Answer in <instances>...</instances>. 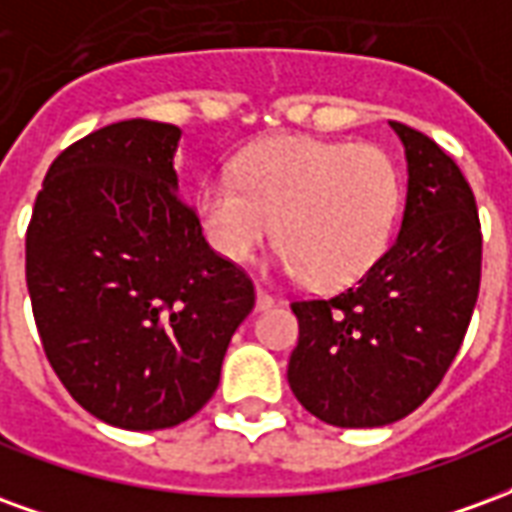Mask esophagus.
Returning a JSON list of instances; mask_svg holds the SVG:
<instances>
[{"label": "esophagus", "mask_w": 512, "mask_h": 512, "mask_svg": "<svg viewBox=\"0 0 512 512\" xmlns=\"http://www.w3.org/2000/svg\"><path fill=\"white\" fill-rule=\"evenodd\" d=\"M277 304V299L271 296V293H266L263 288H257V310L263 312V310H271Z\"/></svg>", "instance_id": "esophagus-1"}]
</instances>
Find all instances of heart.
Listing matches in <instances>:
<instances>
[{"label": "heart", "instance_id": "1", "mask_svg": "<svg viewBox=\"0 0 512 512\" xmlns=\"http://www.w3.org/2000/svg\"><path fill=\"white\" fill-rule=\"evenodd\" d=\"M397 202V167L381 147L279 136L249 147L235 178L205 180L197 213L227 260L244 263L279 235L282 274L343 288L381 257Z\"/></svg>", "mask_w": 512, "mask_h": 512}]
</instances>
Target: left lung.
<instances>
[{"mask_svg": "<svg viewBox=\"0 0 512 512\" xmlns=\"http://www.w3.org/2000/svg\"><path fill=\"white\" fill-rule=\"evenodd\" d=\"M406 147V211L395 244L332 299H299L288 384L337 428L408 417L441 384L480 293L483 235L472 186L430 136L389 123Z\"/></svg>", "mask_w": 512, "mask_h": 512, "instance_id": "8db88e82", "label": "left lung"}]
</instances>
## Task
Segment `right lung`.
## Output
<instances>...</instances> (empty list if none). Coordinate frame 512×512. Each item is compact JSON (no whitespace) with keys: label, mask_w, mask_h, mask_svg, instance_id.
<instances>
[{"label":"right lung","mask_w":512,"mask_h":512,"mask_svg":"<svg viewBox=\"0 0 512 512\" xmlns=\"http://www.w3.org/2000/svg\"><path fill=\"white\" fill-rule=\"evenodd\" d=\"M180 128L123 120L65 147L27 227L40 343L71 397L115 428L161 430L219 386L255 307L244 268L216 255L180 200Z\"/></svg>","instance_id":"obj_1"}]
</instances>
